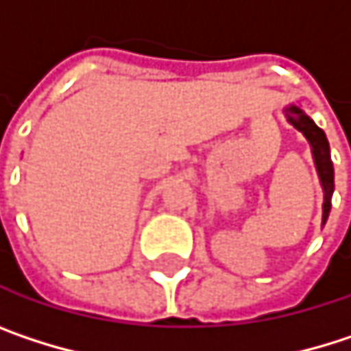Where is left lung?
Instances as JSON below:
<instances>
[{"label": "left lung", "mask_w": 351, "mask_h": 351, "mask_svg": "<svg viewBox=\"0 0 351 351\" xmlns=\"http://www.w3.org/2000/svg\"><path fill=\"white\" fill-rule=\"evenodd\" d=\"M285 115H287V121L293 128H297L311 144L317 175L323 186V221L321 223L325 226L329 217V209H331V195H333V162L329 154V142L325 138V132L299 106H289L285 109Z\"/></svg>", "instance_id": "obj_1"}]
</instances>
